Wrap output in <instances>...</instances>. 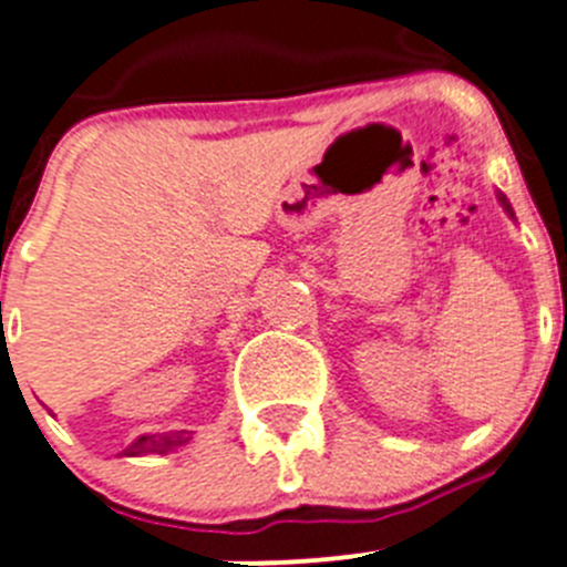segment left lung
Segmentation results:
<instances>
[{
    "label": "left lung",
    "mask_w": 567,
    "mask_h": 567,
    "mask_svg": "<svg viewBox=\"0 0 567 567\" xmlns=\"http://www.w3.org/2000/svg\"><path fill=\"white\" fill-rule=\"evenodd\" d=\"M497 199H501L503 210H506V213H508V216H512V219H514V210H512V205H508V199H506V196H503V194H497Z\"/></svg>",
    "instance_id": "8db88e82"
}]
</instances>
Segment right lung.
<instances>
[{
  "instance_id": "add662e5",
  "label": "right lung",
  "mask_w": 567,
  "mask_h": 567,
  "mask_svg": "<svg viewBox=\"0 0 567 567\" xmlns=\"http://www.w3.org/2000/svg\"><path fill=\"white\" fill-rule=\"evenodd\" d=\"M188 439H190V435L185 433V430H182V433L140 435V439L132 441V444H128L121 455H128V458H134V455H148V453H171V450L182 446Z\"/></svg>"
}]
</instances>
